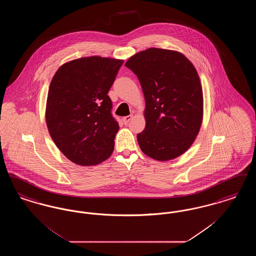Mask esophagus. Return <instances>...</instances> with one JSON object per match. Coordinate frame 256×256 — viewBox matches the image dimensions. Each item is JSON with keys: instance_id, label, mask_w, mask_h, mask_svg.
<instances>
[{"instance_id": "34e87169", "label": "esophagus", "mask_w": 256, "mask_h": 256, "mask_svg": "<svg viewBox=\"0 0 256 256\" xmlns=\"http://www.w3.org/2000/svg\"><path fill=\"white\" fill-rule=\"evenodd\" d=\"M134 116L132 115H128V116H126V117H122V122L124 124H126L128 122H130V120H132V118Z\"/></svg>"}]
</instances>
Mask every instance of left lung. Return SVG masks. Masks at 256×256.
<instances>
[{"label": "left lung", "instance_id": "left-lung-1", "mask_svg": "<svg viewBox=\"0 0 256 256\" xmlns=\"http://www.w3.org/2000/svg\"><path fill=\"white\" fill-rule=\"evenodd\" d=\"M124 66L137 76L146 102L140 148L159 161L176 158L193 144L202 122V88L194 65L180 52L150 48Z\"/></svg>", "mask_w": 256, "mask_h": 256}]
</instances>
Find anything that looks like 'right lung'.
<instances>
[{"label": "right lung", "instance_id": "1", "mask_svg": "<svg viewBox=\"0 0 256 256\" xmlns=\"http://www.w3.org/2000/svg\"><path fill=\"white\" fill-rule=\"evenodd\" d=\"M124 60L88 56L61 65L50 84L46 124L61 152L93 166L110 158L119 124L108 93Z\"/></svg>", "mask_w": 256, "mask_h": 256}]
</instances>
